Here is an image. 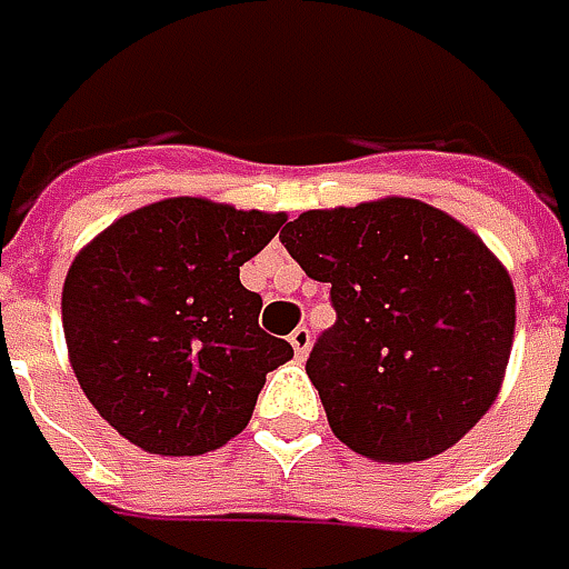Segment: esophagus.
Returning <instances> with one entry per match:
<instances>
[{"label":"esophagus","instance_id":"1","mask_svg":"<svg viewBox=\"0 0 569 569\" xmlns=\"http://www.w3.org/2000/svg\"><path fill=\"white\" fill-rule=\"evenodd\" d=\"M310 341H313V332H310L307 326H297L295 332H291V345H295L297 358H307V351H310Z\"/></svg>","mask_w":569,"mask_h":569}]
</instances>
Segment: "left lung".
<instances>
[{"label": "left lung", "mask_w": 569, "mask_h": 569, "mask_svg": "<svg viewBox=\"0 0 569 569\" xmlns=\"http://www.w3.org/2000/svg\"><path fill=\"white\" fill-rule=\"evenodd\" d=\"M336 322L307 358L332 433L377 462L459 443L500 392L516 326L507 269L466 224L418 199L303 211L281 230Z\"/></svg>", "instance_id": "left-lung-1"}]
</instances>
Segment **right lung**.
<instances>
[{
    "mask_svg": "<svg viewBox=\"0 0 569 569\" xmlns=\"http://www.w3.org/2000/svg\"><path fill=\"white\" fill-rule=\"evenodd\" d=\"M284 214L164 199L122 214L78 252L62 329L81 392L144 452L199 456L250 425L266 373L295 348L259 329L240 266Z\"/></svg>",
    "mask_w": 569,
    "mask_h": 569,
    "instance_id": "add662e5",
    "label": "right lung"
}]
</instances>
